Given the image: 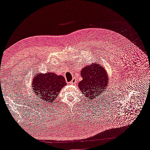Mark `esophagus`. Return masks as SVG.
Listing matches in <instances>:
<instances>
[{"label":"esophagus","mask_w":150,"mask_h":150,"mask_svg":"<svg viewBox=\"0 0 150 150\" xmlns=\"http://www.w3.org/2000/svg\"><path fill=\"white\" fill-rule=\"evenodd\" d=\"M76 78L72 79V81L70 82L71 84H76Z\"/></svg>","instance_id":"obj_1"}]
</instances>
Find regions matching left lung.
I'll return each instance as SVG.
<instances>
[{
    "mask_svg": "<svg viewBox=\"0 0 150 150\" xmlns=\"http://www.w3.org/2000/svg\"><path fill=\"white\" fill-rule=\"evenodd\" d=\"M81 75L83 80L79 82V88L88 100L98 98L106 91L108 78L106 71L100 64H93L83 67Z\"/></svg>",
    "mask_w": 150,
    "mask_h": 150,
    "instance_id": "left-lung-1",
    "label": "left lung"
}]
</instances>
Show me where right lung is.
Returning <instances> with one entry per match:
<instances>
[{"label":"right lung","instance_id":"1","mask_svg":"<svg viewBox=\"0 0 150 150\" xmlns=\"http://www.w3.org/2000/svg\"><path fill=\"white\" fill-rule=\"evenodd\" d=\"M66 85L64 78L56 74L48 73L37 74L33 79V91L41 101L55 102L62 88Z\"/></svg>","mask_w":150,"mask_h":150}]
</instances>
